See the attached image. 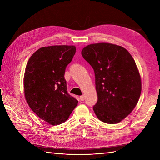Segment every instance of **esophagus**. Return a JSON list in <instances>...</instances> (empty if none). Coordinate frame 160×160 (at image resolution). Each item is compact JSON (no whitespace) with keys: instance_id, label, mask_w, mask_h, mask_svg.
Instances as JSON below:
<instances>
[{"instance_id":"esophagus-1","label":"esophagus","mask_w":160,"mask_h":160,"mask_svg":"<svg viewBox=\"0 0 160 160\" xmlns=\"http://www.w3.org/2000/svg\"><path fill=\"white\" fill-rule=\"evenodd\" d=\"M80 99L81 101H84V100H85V96H84V95H82V96H81L80 97Z\"/></svg>"}]
</instances>
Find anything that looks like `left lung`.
I'll return each mask as SVG.
<instances>
[{"label": "left lung", "mask_w": 160, "mask_h": 160, "mask_svg": "<svg viewBox=\"0 0 160 160\" xmlns=\"http://www.w3.org/2000/svg\"><path fill=\"white\" fill-rule=\"evenodd\" d=\"M81 53L94 70L95 113L105 123H118L134 109L141 94V78L134 59L124 47L106 42L87 45Z\"/></svg>", "instance_id": "left-lung-1"}]
</instances>
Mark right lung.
<instances>
[{
	"label": "right lung",
	"instance_id": "1",
	"mask_svg": "<svg viewBox=\"0 0 160 160\" xmlns=\"http://www.w3.org/2000/svg\"><path fill=\"white\" fill-rule=\"evenodd\" d=\"M73 45L41 47L30 57L24 75V93L29 107L51 125L68 120L78 101L67 90L64 73L76 53Z\"/></svg>",
	"mask_w": 160,
	"mask_h": 160
}]
</instances>
